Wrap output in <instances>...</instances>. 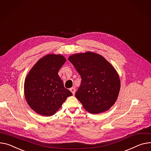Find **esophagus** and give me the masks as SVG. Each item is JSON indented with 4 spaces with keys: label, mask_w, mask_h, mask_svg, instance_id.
Masks as SVG:
<instances>
[{
    "label": "esophagus",
    "mask_w": 151,
    "mask_h": 151,
    "mask_svg": "<svg viewBox=\"0 0 151 151\" xmlns=\"http://www.w3.org/2000/svg\"><path fill=\"white\" fill-rule=\"evenodd\" d=\"M70 91H71V92H72L73 95H75V91H76V89H75V87H72V88H70Z\"/></svg>",
    "instance_id": "esophagus-1"
}]
</instances>
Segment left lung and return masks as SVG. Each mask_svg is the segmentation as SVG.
<instances>
[{"mask_svg":"<svg viewBox=\"0 0 151 151\" xmlns=\"http://www.w3.org/2000/svg\"><path fill=\"white\" fill-rule=\"evenodd\" d=\"M81 78L75 96L91 114L104 112L116 101L120 80L114 68L104 57L93 52L78 53L68 58Z\"/></svg>","mask_w":151,"mask_h":151,"instance_id":"obj_1","label":"left lung"}]
</instances>
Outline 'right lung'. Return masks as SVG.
Masks as SVG:
<instances>
[{"mask_svg": "<svg viewBox=\"0 0 151 151\" xmlns=\"http://www.w3.org/2000/svg\"><path fill=\"white\" fill-rule=\"evenodd\" d=\"M65 61L62 55H47L28 73L24 83L25 96L29 107L38 114L53 115L67 98L73 95L58 75Z\"/></svg>", "mask_w": 151, "mask_h": 151, "instance_id": "obj_1", "label": "right lung"}]
</instances>
